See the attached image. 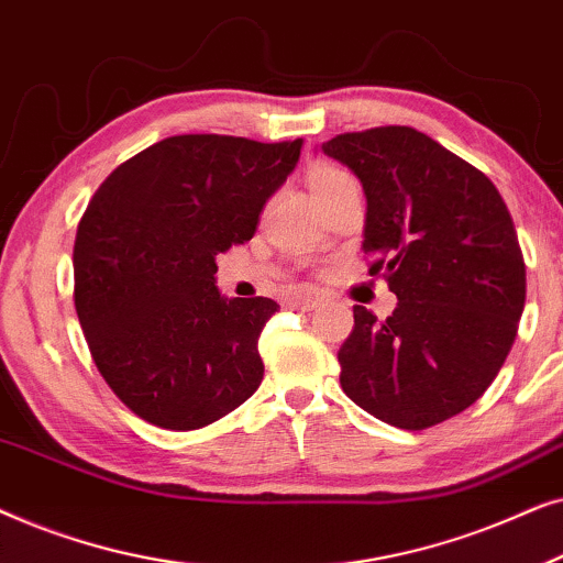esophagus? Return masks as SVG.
Instances as JSON below:
<instances>
[{"label": "esophagus", "mask_w": 563, "mask_h": 563, "mask_svg": "<svg viewBox=\"0 0 563 563\" xmlns=\"http://www.w3.org/2000/svg\"><path fill=\"white\" fill-rule=\"evenodd\" d=\"M322 302V297L318 295V291L312 289H299V291H291V295L287 297V305L291 307V310H302V312H310L314 310Z\"/></svg>", "instance_id": "1"}]
</instances>
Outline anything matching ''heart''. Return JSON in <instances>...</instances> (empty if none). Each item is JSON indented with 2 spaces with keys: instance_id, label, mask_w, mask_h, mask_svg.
Returning a JSON list of instances; mask_svg holds the SVG:
<instances>
[{
  "instance_id": "heart-1",
  "label": "heart",
  "mask_w": 563,
  "mask_h": 563,
  "mask_svg": "<svg viewBox=\"0 0 563 563\" xmlns=\"http://www.w3.org/2000/svg\"><path fill=\"white\" fill-rule=\"evenodd\" d=\"M343 172L335 166H328V164H318L310 168V174H307V184H310L312 195H320L322 189H328L330 184H335L338 179H343Z\"/></svg>"
}]
</instances>
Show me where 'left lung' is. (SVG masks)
<instances>
[{"label":"left lung","instance_id":"obj_1","mask_svg":"<svg viewBox=\"0 0 563 563\" xmlns=\"http://www.w3.org/2000/svg\"><path fill=\"white\" fill-rule=\"evenodd\" d=\"M358 176L364 253L397 295L387 320L353 307L341 387L395 428L422 430L479 399L518 335L526 264L495 184L412 128L320 145Z\"/></svg>","mask_w":563,"mask_h":563}]
</instances>
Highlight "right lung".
<instances>
[{
  "label": "right lung",
  "mask_w": 563,
  "mask_h": 563,
  "mask_svg": "<svg viewBox=\"0 0 563 563\" xmlns=\"http://www.w3.org/2000/svg\"><path fill=\"white\" fill-rule=\"evenodd\" d=\"M302 137L174 135L114 168L74 243V302L104 382L135 415L197 430L264 379L274 299L225 297L214 256L251 241Z\"/></svg>",
  "instance_id": "obj_1"
}]
</instances>
